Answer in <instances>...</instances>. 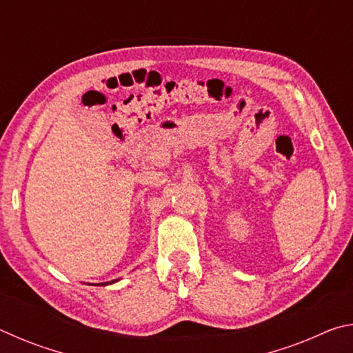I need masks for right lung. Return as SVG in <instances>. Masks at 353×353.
<instances>
[{"label":"right lung","instance_id":"obj_1","mask_svg":"<svg viewBox=\"0 0 353 353\" xmlns=\"http://www.w3.org/2000/svg\"><path fill=\"white\" fill-rule=\"evenodd\" d=\"M113 282H115V280H112V282H105V283H101V285H107V283H113Z\"/></svg>","mask_w":353,"mask_h":353}]
</instances>
